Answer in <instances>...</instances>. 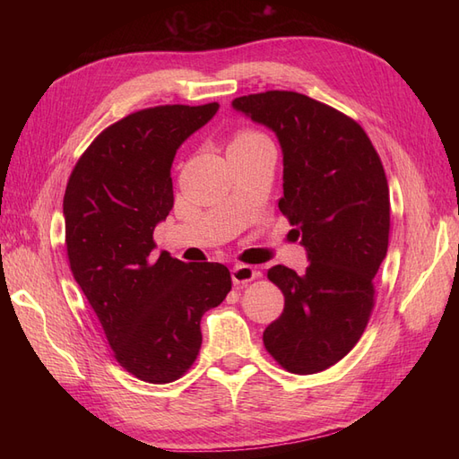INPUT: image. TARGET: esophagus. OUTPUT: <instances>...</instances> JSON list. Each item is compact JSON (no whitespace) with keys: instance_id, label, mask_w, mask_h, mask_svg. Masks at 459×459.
Instances as JSON below:
<instances>
[{"instance_id":"esophagus-1","label":"esophagus","mask_w":459,"mask_h":459,"mask_svg":"<svg viewBox=\"0 0 459 459\" xmlns=\"http://www.w3.org/2000/svg\"><path fill=\"white\" fill-rule=\"evenodd\" d=\"M256 275V270L253 266H247V264H235L231 268V280L235 285H245L248 281H253Z\"/></svg>"}]
</instances>
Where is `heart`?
<instances>
[{"instance_id":"heart-1","label":"heart","mask_w":459,"mask_h":459,"mask_svg":"<svg viewBox=\"0 0 459 459\" xmlns=\"http://www.w3.org/2000/svg\"><path fill=\"white\" fill-rule=\"evenodd\" d=\"M262 134L253 132V130H243L238 135H235V140L231 143H245V142H255V140H262Z\"/></svg>"}]
</instances>
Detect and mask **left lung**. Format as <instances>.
Instances as JSON below:
<instances>
[{
    "mask_svg": "<svg viewBox=\"0 0 459 459\" xmlns=\"http://www.w3.org/2000/svg\"><path fill=\"white\" fill-rule=\"evenodd\" d=\"M231 107L280 142V211L310 260L304 273L281 264L268 270L285 308L264 331V346L290 373L324 371L354 349L373 310L391 228L381 159L358 122L308 95L275 90Z\"/></svg>",
    "mask_w": 459,
    "mask_h": 459,
    "instance_id": "left-lung-1",
    "label": "left lung"
}]
</instances>
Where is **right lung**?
Wrapping results in <instances>:
<instances>
[{
	"label": "right lung",
	"mask_w": 459,
	"mask_h": 459,
	"mask_svg": "<svg viewBox=\"0 0 459 459\" xmlns=\"http://www.w3.org/2000/svg\"><path fill=\"white\" fill-rule=\"evenodd\" d=\"M218 103L162 105L103 130L68 178L63 216L68 262L117 362L147 383H170L201 351V317L226 299L224 264L152 255V231L174 206L170 169Z\"/></svg>",
	"instance_id": "add662e5"
}]
</instances>
